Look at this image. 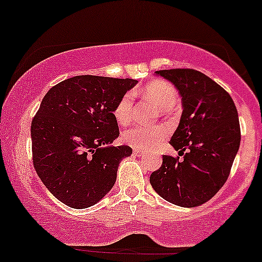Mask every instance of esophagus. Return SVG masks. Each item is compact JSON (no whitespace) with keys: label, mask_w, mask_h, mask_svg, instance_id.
<instances>
[{"label":"esophagus","mask_w":262,"mask_h":262,"mask_svg":"<svg viewBox=\"0 0 262 262\" xmlns=\"http://www.w3.org/2000/svg\"><path fill=\"white\" fill-rule=\"evenodd\" d=\"M133 151H134V154L137 155V156H145L146 155L145 151H143V150H139V149H134Z\"/></svg>","instance_id":"esophagus-1"}]
</instances>
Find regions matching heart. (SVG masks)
Returning a JSON list of instances; mask_svg holds the SVG:
<instances>
[{
    "label": "heart",
    "instance_id": "obj_1",
    "mask_svg": "<svg viewBox=\"0 0 262 262\" xmlns=\"http://www.w3.org/2000/svg\"><path fill=\"white\" fill-rule=\"evenodd\" d=\"M144 95L156 104V107L161 111L172 110L179 101L176 89L171 83L165 81H154L144 87ZM134 110V97L132 93H125L118 101L113 110V117L116 122L121 125H127L132 121ZM169 130L164 125L156 127H143L135 125L127 129L122 134V140L128 145L135 149H151L161 144L166 139Z\"/></svg>",
    "mask_w": 262,
    "mask_h": 262
}]
</instances>
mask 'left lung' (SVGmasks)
<instances>
[{
	"instance_id": "obj_1",
	"label": "left lung",
	"mask_w": 262,
	"mask_h": 262,
	"mask_svg": "<svg viewBox=\"0 0 262 262\" xmlns=\"http://www.w3.org/2000/svg\"><path fill=\"white\" fill-rule=\"evenodd\" d=\"M181 96L182 114L170 144L183 160L162 155L150 176L159 196L185 208L208 202L223 187L240 146L239 116L215 81L193 69L155 71Z\"/></svg>"
}]
</instances>
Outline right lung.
Segmentation results:
<instances>
[{
  "mask_svg": "<svg viewBox=\"0 0 262 262\" xmlns=\"http://www.w3.org/2000/svg\"><path fill=\"white\" fill-rule=\"evenodd\" d=\"M137 82L80 75L44 96L31 127L33 164L60 202L89 208L112 189L119 162L133 151L111 145L119 137L113 110Z\"/></svg>",
  "mask_w": 262,
  "mask_h": 262,
  "instance_id": "1",
  "label": "right lung"
}]
</instances>
